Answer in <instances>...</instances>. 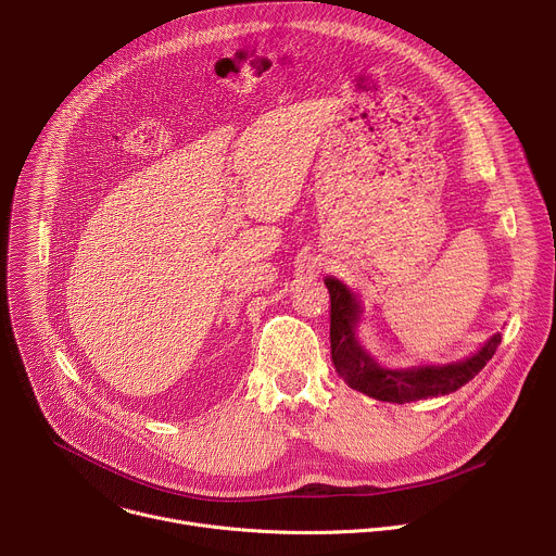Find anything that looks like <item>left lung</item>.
Wrapping results in <instances>:
<instances>
[{
  "instance_id": "left-lung-1",
  "label": "left lung",
  "mask_w": 556,
  "mask_h": 556,
  "mask_svg": "<svg viewBox=\"0 0 556 556\" xmlns=\"http://www.w3.org/2000/svg\"><path fill=\"white\" fill-rule=\"evenodd\" d=\"M330 290V343L332 363L339 376L356 391L384 403H414L435 399L478 376L493 358L502 334H493L484 348L464 361L448 365H420L407 369H387L376 363L356 339V324L361 321V301L356 294L334 277L326 279Z\"/></svg>"
}]
</instances>
